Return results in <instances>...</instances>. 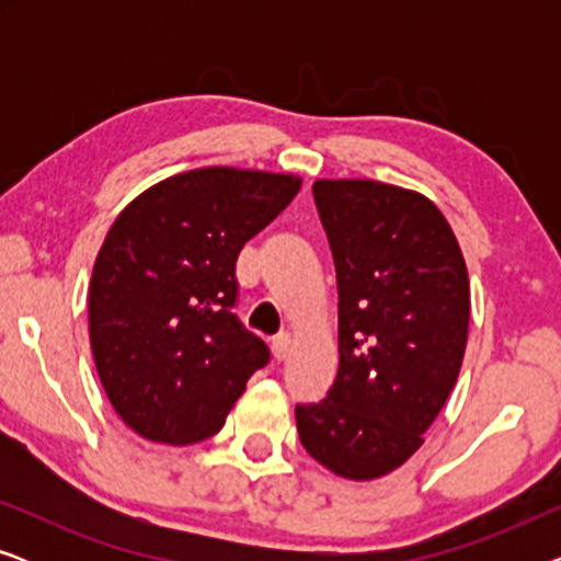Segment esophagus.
Listing matches in <instances>:
<instances>
[{
	"instance_id": "1",
	"label": "esophagus",
	"mask_w": 561,
	"mask_h": 561,
	"mask_svg": "<svg viewBox=\"0 0 561 561\" xmlns=\"http://www.w3.org/2000/svg\"><path fill=\"white\" fill-rule=\"evenodd\" d=\"M290 347H294V340H290V334H278L273 340V357L283 363L290 355Z\"/></svg>"
}]
</instances>
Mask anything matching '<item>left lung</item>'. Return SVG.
Segmentation results:
<instances>
[{"mask_svg": "<svg viewBox=\"0 0 561 561\" xmlns=\"http://www.w3.org/2000/svg\"><path fill=\"white\" fill-rule=\"evenodd\" d=\"M340 290V370L296 405L304 449L344 480H378L424 444L455 388L470 278L432 198L370 179L313 183Z\"/></svg>", "mask_w": 561, "mask_h": 561, "instance_id": "obj_1", "label": "left lung"}]
</instances>
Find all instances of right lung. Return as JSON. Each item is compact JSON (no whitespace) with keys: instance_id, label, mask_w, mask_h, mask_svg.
<instances>
[{"instance_id":"1","label":"right lung","mask_w":561,"mask_h":561,"mask_svg":"<svg viewBox=\"0 0 561 561\" xmlns=\"http://www.w3.org/2000/svg\"><path fill=\"white\" fill-rule=\"evenodd\" d=\"M301 188V175L214 165L135 196L99 250L89 342L117 416L148 442L209 439L267 363L229 311L234 263Z\"/></svg>"}]
</instances>
